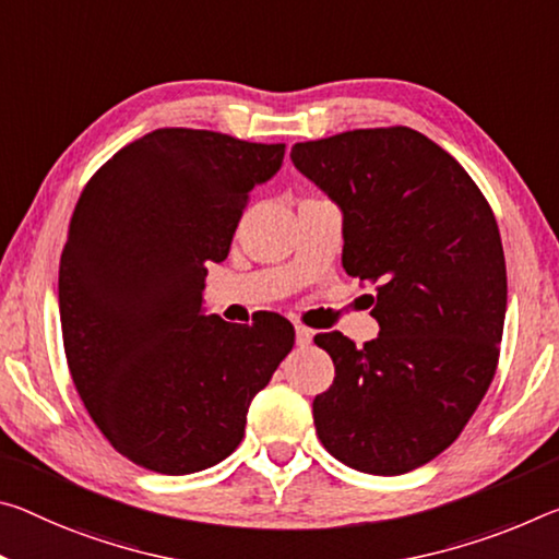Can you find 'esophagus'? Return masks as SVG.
Listing matches in <instances>:
<instances>
[{
    "label": "esophagus",
    "instance_id": "obj_1",
    "mask_svg": "<svg viewBox=\"0 0 559 559\" xmlns=\"http://www.w3.org/2000/svg\"><path fill=\"white\" fill-rule=\"evenodd\" d=\"M313 341V331H308L306 325H296V345L298 348H308Z\"/></svg>",
    "mask_w": 559,
    "mask_h": 559
}]
</instances>
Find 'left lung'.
I'll use <instances>...</instances> for the list:
<instances>
[{
    "instance_id": "1",
    "label": "left lung",
    "mask_w": 559,
    "mask_h": 559,
    "mask_svg": "<svg viewBox=\"0 0 559 559\" xmlns=\"http://www.w3.org/2000/svg\"><path fill=\"white\" fill-rule=\"evenodd\" d=\"M343 214V269L376 286L378 338L318 333L335 378L316 395L328 453L403 475L463 432L498 368L508 273L492 209L453 156L407 127L290 148Z\"/></svg>"
}]
</instances>
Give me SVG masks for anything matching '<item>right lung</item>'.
Returning <instances> with one entry per match:
<instances>
[{
    "mask_svg": "<svg viewBox=\"0 0 559 559\" xmlns=\"http://www.w3.org/2000/svg\"><path fill=\"white\" fill-rule=\"evenodd\" d=\"M286 144L156 129L92 176L59 263V318L96 428L146 471L189 475L238 448L255 393L294 348L278 313H203L206 263L228 255L253 186Z\"/></svg>",
    "mask_w": 559,
    "mask_h": 559,
    "instance_id": "1",
    "label": "right lung"
}]
</instances>
